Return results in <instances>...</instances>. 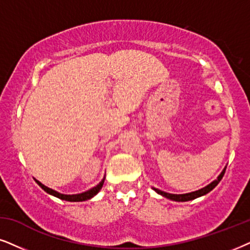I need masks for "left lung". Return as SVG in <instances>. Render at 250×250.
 <instances>
[{
    "instance_id": "left-lung-1",
    "label": "left lung",
    "mask_w": 250,
    "mask_h": 250,
    "mask_svg": "<svg viewBox=\"0 0 250 250\" xmlns=\"http://www.w3.org/2000/svg\"><path fill=\"white\" fill-rule=\"evenodd\" d=\"M225 170H226V166L224 167V169L222 170V173H220L219 175H218V178L216 180H213L212 182L209 183L208 186H205L204 188L202 189H198V190L196 191H191V192H187V194H169V192H166V191H163L160 190V189H157L152 187V189L156 192H158L159 195L164 196V197L168 198V200H172V201H175V202H187V201H191V200H195V198L197 197H201V196H204L207 195L208 192H210L212 189L216 187L218 183L220 182V180L223 179L224 174H225Z\"/></svg>"
}]
</instances>
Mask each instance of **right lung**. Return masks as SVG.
Instances as JSON below:
<instances>
[{"instance_id": "obj_1", "label": "right lung", "mask_w": 250, "mask_h": 250, "mask_svg": "<svg viewBox=\"0 0 250 250\" xmlns=\"http://www.w3.org/2000/svg\"><path fill=\"white\" fill-rule=\"evenodd\" d=\"M34 180H36V182L38 183V185L40 186L41 188L43 189V190H45V191L47 192V194L55 196V197L60 198V200L68 201V202H84V201L91 200V198L94 197V196H96V195L98 194V192L100 191V189H102V188H103V186H104V182H105V176H104V179H103L102 181H100L99 183H98V185L96 186V187H93V188L88 189V190L84 191V192H81V194H74V195H65V194H61V192L56 191V190H54V189L46 187L45 185H42V183H41L40 181H38L37 179H34Z\"/></svg>"}]
</instances>
